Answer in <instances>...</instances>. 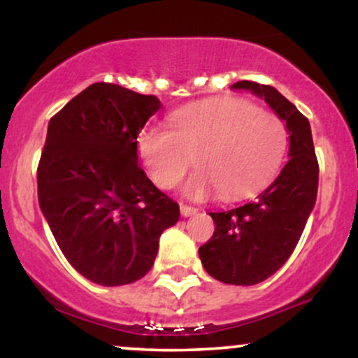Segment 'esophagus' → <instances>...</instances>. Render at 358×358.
Returning <instances> with one entry per match:
<instances>
[{"label":"esophagus","instance_id":"obj_1","mask_svg":"<svg viewBox=\"0 0 358 358\" xmlns=\"http://www.w3.org/2000/svg\"><path fill=\"white\" fill-rule=\"evenodd\" d=\"M180 212H182V215L183 217H190V215H195L196 212V208L195 207H192V205H180Z\"/></svg>","mask_w":358,"mask_h":358}]
</instances>
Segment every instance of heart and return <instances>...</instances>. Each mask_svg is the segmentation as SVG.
<instances>
[{
    "label": "heart",
    "mask_w": 358,
    "mask_h": 358,
    "mask_svg": "<svg viewBox=\"0 0 358 358\" xmlns=\"http://www.w3.org/2000/svg\"><path fill=\"white\" fill-rule=\"evenodd\" d=\"M170 124L171 131L151 124L139 133V156L163 190L176 187L195 163L199 170L185 187L195 199L215 190L224 199L248 195L271 178L286 151L281 117L241 97L178 110Z\"/></svg>",
    "instance_id": "obj_1"
}]
</instances>
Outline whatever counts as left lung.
Returning a JSON list of instances; mask_svg holds the SVG:
<instances>
[{"mask_svg": "<svg viewBox=\"0 0 358 358\" xmlns=\"http://www.w3.org/2000/svg\"><path fill=\"white\" fill-rule=\"evenodd\" d=\"M286 122L289 158L278 178L252 202L210 212L215 232L199 249L205 271L217 281L250 286L273 276L289 259L313 210L318 193V159L308 119L271 85L239 80Z\"/></svg>", "mask_w": 358, "mask_h": 358, "instance_id": "obj_1", "label": "left lung"}]
</instances>
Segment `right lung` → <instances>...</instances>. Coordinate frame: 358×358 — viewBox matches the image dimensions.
Wrapping results in <instances>:
<instances>
[{"label": "right lung", "mask_w": 358, "mask_h": 358, "mask_svg": "<svg viewBox=\"0 0 358 358\" xmlns=\"http://www.w3.org/2000/svg\"><path fill=\"white\" fill-rule=\"evenodd\" d=\"M162 108L109 82L82 90L48 122L38 203L72 268L101 286L141 279L180 207L138 163V134Z\"/></svg>", "instance_id": "right-lung-1"}]
</instances>
